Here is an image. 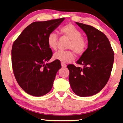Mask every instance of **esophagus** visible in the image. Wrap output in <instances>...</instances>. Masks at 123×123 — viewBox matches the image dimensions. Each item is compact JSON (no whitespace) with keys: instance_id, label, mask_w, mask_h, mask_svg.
Returning a JSON list of instances; mask_svg holds the SVG:
<instances>
[{"instance_id":"1","label":"esophagus","mask_w":123,"mask_h":123,"mask_svg":"<svg viewBox=\"0 0 123 123\" xmlns=\"http://www.w3.org/2000/svg\"><path fill=\"white\" fill-rule=\"evenodd\" d=\"M61 66H62V68H65V67H66V65H65V63H61Z\"/></svg>"}]
</instances>
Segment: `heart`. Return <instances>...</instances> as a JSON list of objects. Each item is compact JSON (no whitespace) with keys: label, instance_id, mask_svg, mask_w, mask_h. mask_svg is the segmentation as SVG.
<instances>
[{"label":"heart","instance_id":"heart-1","mask_svg":"<svg viewBox=\"0 0 123 123\" xmlns=\"http://www.w3.org/2000/svg\"><path fill=\"white\" fill-rule=\"evenodd\" d=\"M60 34L67 37L70 39L67 49L73 51L78 55L85 53L87 48L88 43L85 37L81 36L78 29L71 23L61 27L59 29ZM48 46L52 50L56 51L57 49V36L55 33H50L47 37ZM54 58L63 63H67L73 61L75 55L72 51H60L54 54Z\"/></svg>","mask_w":123,"mask_h":123}]
</instances>
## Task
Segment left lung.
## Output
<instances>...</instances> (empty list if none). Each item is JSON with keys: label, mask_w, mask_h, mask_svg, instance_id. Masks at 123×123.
I'll return each mask as SVG.
<instances>
[{"label": "left lung", "mask_w": 123, "mask_h": 123, "mask_svg": "<svg viewBox=\"0 0 123 123\" xmlns=\"http://www.w3.org/2000/svg\"><path fill=\"white\" fill-rule=\"evenodd\" d=\"M75 23L86 33L88 46L77 61L83 68L72 64L67 66L69 84L78 96H90L100 92L108 82L113 65L114 51L102 32L91 26Z\"/></svg>", "instance_id": "1"}]
</instances>
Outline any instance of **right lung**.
I'll use <instances>...</instances> for the list:
<instances>
[{
  "mask_svg": "<svg viewBox=\"0 0 123 123\" xmlns=\"http://www.w3.org/2000/svg\"><path fill=\"white\" fill-rule=\"evenodd\" d=\"M65 18L33 22L13 42L11 50L13 72L17 82L25 92L42 96L51 90L61 62L46 63L52 56L47 37Z\"/></svg>",
  "mask_w": 123,
  "mask_h": 123,
  "instance_id": "add662e5",
  "label": "right lung"
}]
</instances>
